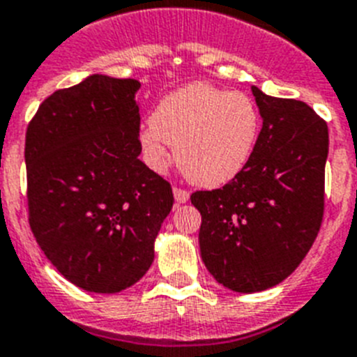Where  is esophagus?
<instances>
[{
  "label": "esophagus",
  "instance_id": "esophagus-1",
  "mask_svg": "<svg viewBox=\"0 0 357 357\" xmlns=\"http://www.w3.org/2000/svg\"><path fill=\"white\" fill-rule=\"evenodd\" d=\"M174 197L178 203H187L188 197H190V194H188L187 190H183V188H178L174 187Z\"/></svg>",
  "mask_w": 357,
  "mask_h": 357
}]
</instances>
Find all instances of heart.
Segmentation results:
<instances>
[{
    "label": "heart",
    "instance_id": "heart-1",
    "mask_svg": "<svg viewBox=\"0 0 357 357\" xmlns=\"http://www.w3.org/2000/svg\"><path fill=\"white\" fill-rule=\"evenodd\" d=\"M149 122L140 132L149 165H165L167 144H172L185 178L208 188L230 183L246 169L262 126L252 97L206 82H194L161 98Z\"/></svg>",
    "mask_w": 357,
    "mask_h": 357
}]
</instances>
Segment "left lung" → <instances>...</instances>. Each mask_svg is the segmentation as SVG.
Returning <instances> with one entry per match:
<instances>
[{
    "mask_svg": "<svg viewBox=\"0 0 357 357\" xmlns=\"http://www.w3.org/2000/svg\"><path fill=\"white\" fill-rule=\"evenodd\" d=\"M252 91L262 116L252 160L222 188L190 196L201 259L237 293L277 286L307 255L324 219L328 154L327 123L312 107Z\"/></svg>",
    "mask_w": 357,
    "mask_h": 357,
    "instance_id": "left-lung-1",
    "label": "left lung"
}]
</instances>
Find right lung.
<instances>
[{
	"label": "right lung",
	"mask_w": 357,
	"mask_h": 357,
	"mask_svg": "<svg viewBox=\"0 0 357 357\" xmlns=\"http://www.w3.org/2000/svg\"><path fill=\"white\" fill-rule=\"evenodd\" d=\"M140 82L89 75L52 93L24 142L29 222L46 259L91 293L144 277L174 203L170 183L140 160Z\"/></svg>",
	"instance_id": "1"
}]
</instances>
